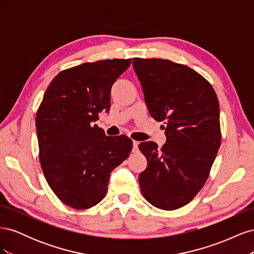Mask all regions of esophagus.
<instances>
[{"instance_id": "esophagus-1", "label": "esophagus", "mask_w": 254, "mask_h": 254, "mask_svg": "<svg viewBox=\"0 0 254 254\" xmlns=\"http://www.w3.org/2000/svg\"><path fill=\"white\" fill-rule=\"evenodd\" d=\"M132 145H133V148H132V151H133V152H136L137 150H139V148H137V145H139V142L133 141V142H132Z\"/></svg>"}]
</instances>
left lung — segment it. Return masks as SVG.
Returning <instances> with one entry per match:
<instances>
[{
    "label": "left lung",
    "instance_id": "1",
    "mask_svg": "<svg viewBox=\"0 0 254 254\" xmlns=\"http://www.w3.org/2000/svg\"><path fill=\"white\" fill-rule=\"evenodd\" d=\"M151 118L166 125V143L139 145L147 167L144 198L166 211L188 204L202 189L221 142L219 104L212 84L193 68L160 58H133Z\"/></svg>",
    "mask_w": 254,
    "mask_h": 254
}]
</instances>
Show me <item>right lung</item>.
I'll use <instances>...</instances> for the list:
<instances>
[{
  "mask_svg": "<svg viewBox=\"0 0 254 254\" xmlns=\"http://www.w3.org/2000/svg\"><path fill=\"white\" fill-rule=\"evenodd\" d=\"M131 59L86 63L61 71L36 115L39 160L50 188L64 204L90 209L102 201L110 173L132 149L128 136H107L93 125L110 108L111 87Z\"/></svg>",
  "mask_w": 254,
  "mask_h": 254,
  "instance_id": "right-lung-1",
  "label": "right lung"
}]
</instances>
